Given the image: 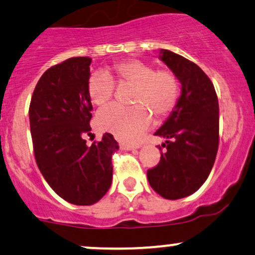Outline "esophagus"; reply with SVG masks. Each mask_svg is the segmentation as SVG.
Returning a JSON list of instances; mask_svg holds the SVG:
<instances>
[{
	"label": "esophagus",
	"mask_w": 255,
	"mask_h": 255,
	"mask_svg": "<svg viewBox=\"0 0 255 255\" xmlns=\"http://www.w3.org/2000/svg\"><path fill=\"white\" fill-rule=\"evenodd\" d=\"M120 147L122 150H134V149H139L140 145L139 144H128V142H120Z\"/></svg>",
	"instance_id": "34e87169"
}]
</instances>
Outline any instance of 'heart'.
I'll list each match as a JSON object with an SVG mask.
<instances>
[{"mask_svg": "<svg viewBox=\"0 0 255 255\" xmlns=\"http://www.w3.org/2000/svg\"><path fill=\"white\" fill-rule=\"evenodd\" d=\"M135 86L133 108L111 104L97 115V123L103 130L113 133L125 141H134L152 123V113L159 119L168 116L178 104L179 82L175 75L167 69L155 70L141 60L130 59L115 64L108 72H96L89 78L87 92L94 105L102 106L110 102L115 82Z\"/></svg>", "mask_w": 255, "mask_h": 255, "instance_id": "heart-1", "label": "heart"}]
</instances>
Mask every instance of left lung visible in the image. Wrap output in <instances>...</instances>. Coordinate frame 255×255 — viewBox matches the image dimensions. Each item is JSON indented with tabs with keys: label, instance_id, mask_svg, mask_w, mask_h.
Masks as SVG:
<instances>
[{
	"label": "left lung",
	"instance_id": "obj_1",
	"mask_svg": "<svg viewBox=\"0 0 255 255\" xmlns=\"http://www.w3.org/2000/svg\"><path fill=\"white\" fill-rule=\"evenodd\" d=\"M163 61L181 83V96L155 135L166 141L147 180L159 196L179 200L197 191L208 178L219 145V104L212 81L200 66L161 49ZM161 150V146H158Z\"/></svg>",
	"mask_w": 255,
	"mask_h": 255
}]
</instances>
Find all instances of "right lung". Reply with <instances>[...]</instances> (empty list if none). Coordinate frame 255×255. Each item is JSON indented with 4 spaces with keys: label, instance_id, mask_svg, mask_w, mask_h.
<instances>
[{
    "label": "right lung",
    "instance_id": "right-lung-1",
    "mask_svg": "<svg viewBox=\"0 0 255 255\" xmlns=\"http://www.w3.org/2000/svg\"><path fill=\"white\" fill-rule=\"evenodd\" d=\"M92 59L75 57L42 75L29 108L30 130L38 169L63 200L76 206L97 203L113 181L111 157L119 144L110 133L91 146L92 106L87 92Z\"/></svg>",
    "mask_w": 255,
    "mask_h": 255
}]
</instances>
